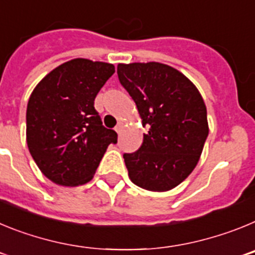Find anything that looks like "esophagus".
Instances as JSON below:
<instances>
[{
  "label": "esophagus",
  "instance_id": "1",
  "mask_svg": "<svg viewBox=\"0 0 255 255\" xmlns=\"http://www.w3.org/2000/svg\"><path fill=\"white\" fill-rule=\"evenodd\" d=\"M123 129H124V123H119L116 125V128H115V130H116L117 134H120V132L123 131Z\"/></svg>",
  "mask_w": 255,
  "mask_h": 255
}]
</instances>
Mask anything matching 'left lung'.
Segmentation results:
<instances>
[{
	"label": "left lung",
	"mask_w": 255,
	"mask_h": 255,
	"mask_svg": "<svg viewBox=\"0 0 255 255\" xmlns=\"http://www.w3.org/2000/svg\"><path fill=\"white\" fill-rule=\"evenodd\" d=\"M117 75L148 126L140 148L124 154L130 180L149 191L176 188L195 168L208 136L203 98L184 74L159 62L119 64Z\"/></svg>",
	"instance_id": "8db88e82"
}]
</instances>
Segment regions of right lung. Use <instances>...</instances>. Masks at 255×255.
<instances>
[{"mask_svg": "<svg viewBox=\"0 0 255 255\" xmlns=\"http://www.w3.org/2000/svg\"><path fill=\"white\" fill-rule=\"evenodd\" d=\"M115 73L107 62L74 58L47 74L26 107V143L47 179L61 186L93 179L107 147L117 141L94 108L101 88Z\"/></svg>", "mask_w": 255, "mask_h": 255, "instance_id": "right-lung-1", "label": "right lung"}]
</instances>
